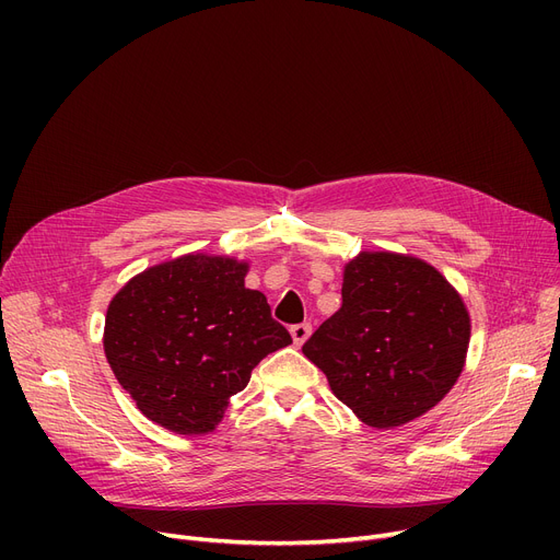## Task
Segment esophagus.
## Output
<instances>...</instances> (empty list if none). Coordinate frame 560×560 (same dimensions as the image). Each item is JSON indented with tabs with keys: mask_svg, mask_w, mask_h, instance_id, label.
Listing matches in <instances>:
<instances>
[{
	"mask_svg": "<svg viewBox=\"0 0 560 560\" xmlns=\"http://www.w3.org/2000/svg\"><path fill=\"white\" fill-rule=\"evenodd\" d=\"M311 331H313V327L308 325V322H302V325H292V327H290V336H292V340H295L298 347L308 340Z\"/></svg>",
	"mask_w": 560,
	"mask_h": 560,
	"instance_id": "obj_1",
	"label": "esophagus"
}]
</instances>
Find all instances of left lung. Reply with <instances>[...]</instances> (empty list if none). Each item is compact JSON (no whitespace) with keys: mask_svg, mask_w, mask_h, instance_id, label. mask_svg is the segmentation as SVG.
I'll return each instance as SVG.
<instances>
[{"mask_svg":"<svg viewBox=\"0 0 560 560\" xmlns=\"http://www.w3.org/2000/svg\"><path fill=\"white\" fill-rule=\"evenodd\" d=\"M469 315L429 262L361 252L345 265L342 306L304 342L334 395L368 427L424 416L463 372Z\"/></svg>","mask_w":560,"mask_h":560,"instance_id":"1","label":"left lung"}]
</instances>
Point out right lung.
Here are the masks:
<instances>
[{
    "label": "right lung",
    "instance_id": "add662e5",
    "mask_svg": "<svg viewBox=\"0 0 560 560\" xmlns=\"http://www.w3.org/2000/svg\"><path fill=\"white\" fill-rule=\"evenodd\" d=\"M247 262L188 254L133 277L108 304V365L144 418L184 435L209 433L252 370L292 342Z\"/></svg>",
    "mask_w": 560,
    "mask_h": 560
}]
</instances>
